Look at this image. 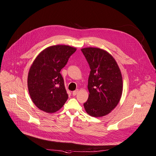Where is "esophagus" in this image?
Wrapping results in <instances>:
<instances>
[{"instance_id": "34e87169", "label": "esophagus", "mask_w": 156, "mask_h": 156, "mask_svg": "<svg viewBox=\"0 0 156 156\" xmlns=\"http://www.w3.org/2000/svg\"><path fill=\"white\" fill-rule=\"evenodd\" d=\"M78 92H79V90H75V91H74L73 92L72 94H73V96H76V95L78 94Z\"/></svg>"}]
</instances>
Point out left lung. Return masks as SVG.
I'll list each match as a JSON object with an SVG mask.
<instances>
[{
  "mask_svg": "<svg viewBox=\"0 0 156 156\" xmlns=\"http://www.w3.org/2000/svg\"><path fill=\"white\" fill-rule=\"evenodd\" d=\"M91 69L87 88L90 94L84 103L92 117L108 114L119 102L123 91L122 76L119 66L107 51L95 48L81 49Z\"/></svg>",
  "mask_w": 156,
  "mask_h": 156,
  "instance_id": "left-lung-1",
  "label": "left lung"
}]
</instances>
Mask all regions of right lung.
<instances>
[{"instance_id":"right-lung-1","label":"right lung","mask_w":156,"mask_h":156,"mask_svg":"<svg viewBox=\"0 0 156 156\" xmlns=\"http://www.w3.org/2000/svg\"><path fill=\"white\" fill-rule=\"evenodd\" d=\"M76 50L69 46H52L34 60L28 73V87L32 101L40 110L55 112L68 99L60 72Z\"/></svg>"}]
</instances>
